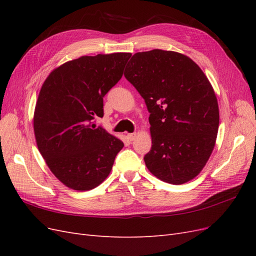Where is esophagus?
Instances as JSON below:
<instances>
[{
    "instance_id": "1",
    "label": "esophagus",
    "mask_w": 256,
    "mask_h": 256,
    "mask_svg": "<svg viewBox=\"0 0 256 256\" xmlns=\"http://www.w3.org/2000/svg\"><path fill=\"white\" fill-rule=\"evenodd\" d=\"M128 138L130 141H134V140H136V132H134V134H128Z\"/></svg>"
}]
</instances>
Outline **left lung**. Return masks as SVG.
Segmentation results:
<instances>
[{
  "label": "left lung",
  "mask_w": 256,
  "mask_h": 256,
  "mask_svg": "<svg viewBox=\"0 0 256 256\" xmlns=\"http://www.w3.org/2000/svg\"><path fill=\"white\" fill-rule=\"evenodd\" d=\"M125 78L145 100L152 148L147 168L159 180L182 184L202 171L219 128V106L207 76L190 58L154 49L134 54Z\"/></svg>",
  "instance_id": "obj_1"
}]
</instances>
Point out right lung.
I'll list each match as a JSON object with an SVG mask.
<instances>
[{"mask_svg":"<svg viewBox=\"0 0 256 256\" xmlns=\"http://www.w3.org/2000/svg\"><path fill=\"white\" fill-rule=\"evenodd\" d=\"M130 56H81L54 69L42 84L34 113L36 143L51 172L68 188L97 187L124 147L96 127L95 120L104 116V97L120 80Z\"/></svg>","mask_w":256,"mask_h":256,"instance_id":"obj_1","label":"right lung"}]
</instances>
